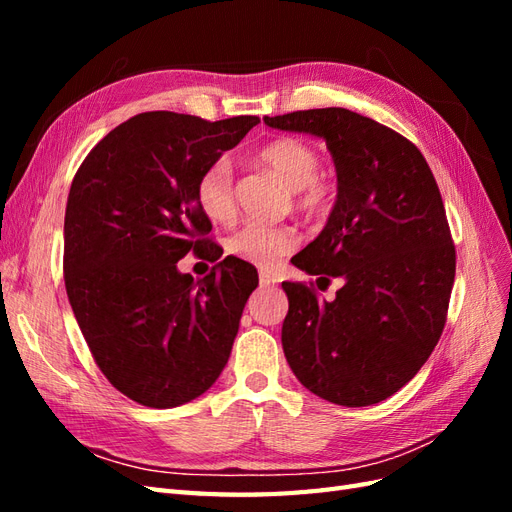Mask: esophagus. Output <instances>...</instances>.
Returning <instances> with one entry per match:
<instances>
[{"instance_id": "obj_1", "label": "esophagus", "mask_w": 512, "mask_h": 512, "mask_svg": "<svg viewBox=\"0 0 512 512\" xmlns=\"http://www.w3.org/2000/svg\"><path fill=\"white\" fill-rule=\"evenodd\" d=\"M275 284H277V280L271 273L260 271V286H275Z\"/></svg>"}]
</instances>
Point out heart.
Segmentation results:
<instances>
[{
    "instance_id": "1",
    "label": "heart",
    "mask_w": 512,
    "mask_h": 512,
    "mask_svg": "<svg viewBox=\"0 0 512 512\" xmlns=\"http://www.w3.org/2000/svg\"><path fill=\"white\" fill-rule=\"evenodd\" d=\"M256 164L292 190L294 203L303 213L322 215L329 211L333 188L320 175V151L314 145L297 136L275 138L256 153ZM194 198L211 222L224 224L235 218V177L228 160H215L198 175ZM297 245L299 235L292 226L245 224L228 237L226 250L250 265L269 269Z\"/></svg>"
}]
</instances>
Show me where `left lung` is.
I'll return each mask as SVG.
<instances>
[{
  "label": "left lung",
  "instance_id": "8db88e82",
  "mask_svg": "<svg viewBox=\"0 0 512 512\" xmlns=\"http://www.w3.org/2000/svg\"><path fill=\"white\" fill-rule=\"evenodd\" d=\"M327 141L337 200L327 226L292 265L342 277L333 301L284 282L282 346L294 376L331 404H378L436 348L455 282V245L438 183L406 136L348 108L265 117Z\"/></svg>",
  "mask_w": 512,
  "mask_h": 512
}]
</instances>
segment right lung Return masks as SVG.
Returning <instances> with one entry per match:
<instances>
[{"label": "right lung", "instance_id": "1", "mask_svg": "<svg viewBox=\"0 0 512 512\" xmlns=\"http://www.w3.org/2000/svg\"><path fill=\"white\" fill-rule=\"evenodd\" d=\"M258 121L141 113L108 132L72 179L66 292L96 365L136 404H188L228 361L256 269L226 256L196 282L177 262L188 252L222 256L207 239L196 179Z\"/></svg>", "mask_w": 512, "mask_h": 512}]
</instances>
